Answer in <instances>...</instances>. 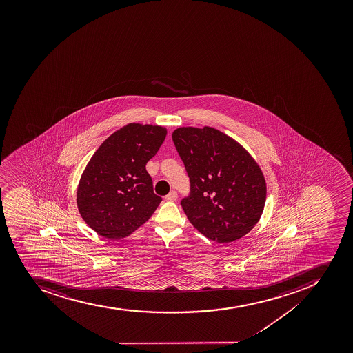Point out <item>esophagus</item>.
<instances>
[{
  "label": "esophagus",
  "mask_w": 353,
  "mask_h": 353,
  "mask_svg": "<svg viewBox=\"0 0 353 353\" xmlns=\"http://www.w3.org/2000/svg\"><path fill=\"white\" fill-rule=\"evenodd\" d=\"M177 192H175V190H172L170 193L167 195V196L165 197V200L167 201H176L177 200Z\"/></svg>",
  "instance_id": "obj_1"
}]
</instances>
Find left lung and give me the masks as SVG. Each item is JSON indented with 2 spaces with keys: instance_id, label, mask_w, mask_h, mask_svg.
I'll use <instances>...</instances> for the list:
<instances>
[{
  "instance_id": "left-lung-1",
  "label": "left lung",
  "mask_w": 353,
  "mask_h": 353,
  "mask_svg": "<svg viewBox=\"0 0 353 353\" xmlns=\"http://www.w3.org/2000/svg\"><path fill=\"white\" fill-rule=\"evenodd\" d=\"M172 137L190 177V196L181 204L190 223L218 243L248 234L265 205L259 163L237 141L210 126L179 128Z\"/></svg>"
}]
</instances>
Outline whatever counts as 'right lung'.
I'll list each match as a JSON object with an SVG mask.
<instances>
[{
  "instance_id": "add662e5",
  "label": "right lung",
  "mask_w": 353,
  "mask_h": 353,
  "mask_svg": "<svg viewBox=\"0 0 353 353\" xmlns=\"http://www.w3.org/2000/svg\"><path fill=\"white\" fill-rule=\"evenodd\" d=\"M167 135L163 126L130 123L103 141L82 172L79 212L92 230L110 239L128 237L161 202L145 165Z\"/></svg>"
}]
</instances>
